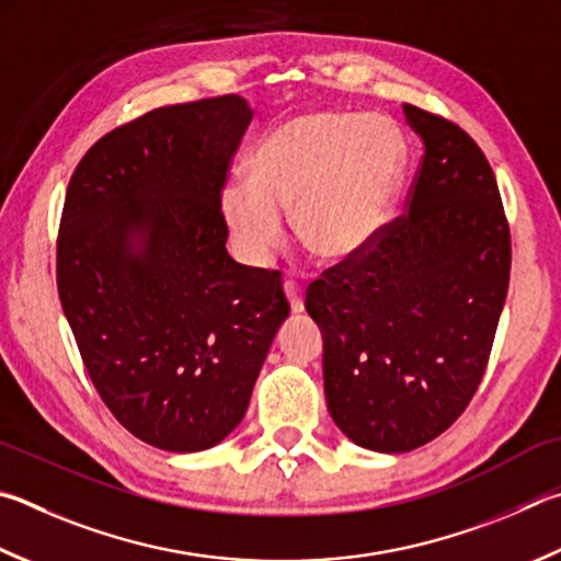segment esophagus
<instances>
[{
    "label": "esophagus",
    "mask_w": 561,
    "mask_h": 561,
    "mask_svg": "<svg viewBox=\"0 0 561 561\" xmlns=\"http://www.w3.org/2000/svg\"><path fill=\"white\" fill-rule=\"evenodd\" d=\"M284 294H287L291 311L294 313H301L304 311V289L299 287V284L287 279V282H284Z\"/></svg>",
    "instance_id": "1"
}]
</instances>
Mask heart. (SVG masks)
<instances>
[{
  "label": "heart",
  "mask_w": 561,
  "mask_h": 561,
  "mask_svg": "<svg viewBox=\"0 0 561 561\" xmlns=\"http://www.w3.org/2000/svg\"><path fill=\"white\" fill-rule=\"evenodd\" d=\"M404 174V141L382 117L304 112L274 125L250 154V181L220 193L230 242L250 264L282 248L284 216L323 264L368 252L390 216Z\"/></svg>",
  "instance_id": "1"
}]
</instances>
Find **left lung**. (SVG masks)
I'll list each match as a JSON object with an SVG mask.
<instances>
[{
  "label": "left lung",
  "mask_w": 561,
  "mask_h": 561,
  "mask_svg": "<svg viewBox=\"0 0 561 561\" xmlns=\"http://www.w3.org/2000/svg\"><path fill=\"white\" fill-rule=\"evenodd\" d=\"M402 110L424 145L407 213L307 291L333 422L380 454L420 449L461 416L511 282V228L485 154L454 122Z\"/></svg>",
  "instance_id": "obj_1"
}]
</instances>
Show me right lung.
<instances>
[{"instance_id": "right-lung-1", "label": "right lung", "mask_w": 561, "mask_h": 561, "mask_svg": "<svg viewBox=\"0 0 561 561\" xmlns=\"http://www.w3.org/2000/svg\"><path fill=\"white\" fill-rule=\"evenodd\" d=\"M250 119L240 95L157 107L98 139L68 183L60 307L107 410L164 451L236 430L289 316L282 274L226 250L220 191Z\"/></svg>"}]
</instances>
